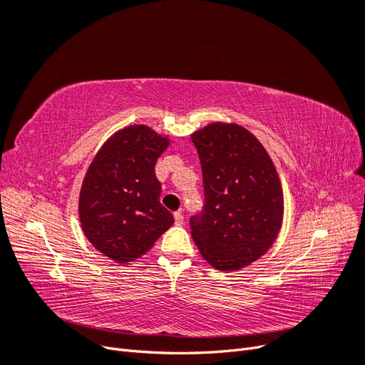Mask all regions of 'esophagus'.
<instances>
[{
  "label": "esophagus",
  "mask_w": 365,
  "mask_h": 365,
  "mask_svg": "<svg viewBox=\"0 0 365 365\" xmlns=\"http://www.w3.org/2000/svg\"><path fill=\"white\" fill-rule=\"evenodd\" d=\"M173 217H175V224L176 225H182L184 224V216H182L181 212H175Z\"/></svg>",
  "instance_id": "34e87169"
}]
</instances>
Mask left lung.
<instances>
[{
    "label": "left lung",
    "mask_w": 365,
    "mask_h": 365,
    "mask_svg": "<svg viewBox=\"0 0 365 365\" xmlns=\"http://www.w3.org/2000/svg\"><path fill=\"white\" fill-rule=\"evenodd\" d=\"M200 153L205 204L190 219L201 256L237 271L272 247L283 224V190L262 143L236 123L215 121L190 135Z\"/></svg>",
    "instance_id": "left-lung-1"
}]
</instances>
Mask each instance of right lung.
Listing matches in <instances>:
<instances>
[{
    "label": "right lung",
    "mask_w": 365,
    "mask_h": 365,
    "mask_svg": "<svg viewBox=\"0 0 365 365\" xmlns=\"http://www.w3.org/2000/svg\"><path fill=\"white\" fill-rule=\"evenodd\" d=\"M170 138L146 125H130L109 137L88 168L79 193L85 237L117 263L146 254L173 224L160 202L155 163Z\"/></svg>",
    "instance_id": "add662e5"
}]
</instances>
